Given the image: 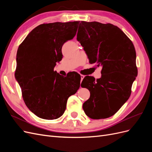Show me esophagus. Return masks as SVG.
<instances>
[{
	"mask_svg": "<svg viewBox=\"0 0 152 152\" xmlns=\"http://www.w3.org/2000/svg\"><path fill=\"white\" fill-rule=\"evenodd\" d=\"M84 75H80V80H81V81H82V80L84 79Z\"/></svg>",
	"mask_w": 152,
	"mask_h": 152,
	"instance_id": "obj_1",
	"label": "esophagus"
}]
</instances>
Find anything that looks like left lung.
Segmentation results:
<instances>
[{
	"mask_svg": "<svg viewBox=\"0 0 152 152\" xmlns=\"http://www.w3.org/2000/svg\"><path fill=\"white\" fill-rule=\"evenodd\" d=\"M77 40L89 63L102 66L99 79L86 76L82 82L81 87L90 91V98L83 104L84 111L93 119L108 118L130 97L137 75L134 45L117 26L97 21H80Z\"/></svg>",
	"mask_w": 152,
	"mask_h": 152,
	"instance_id": "left-lung-1",
	"label": "left lung"
}]
</instances>
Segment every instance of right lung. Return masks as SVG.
I'll use <instances>...</instances> for the list:
<instances>
[{"instance_id": "right-lung-1", "label": "right lung", "mask_w": 152, "mask_h": 152, "mask_svg": "<svg viewBox=\"0 0 152 152\" xmlns=\"http://www.w3.org/2000/svg\"><path fill=\"white\" fill-rule=\"evenodd\" d=\"M79 22L40 25L18 49L15 78L26 107L39 118L53 120L62 116L68 98L79 89L78 73L63 77L54 70L62 59L63 45L75 36Z\"/></svg>"}]
</instances>
